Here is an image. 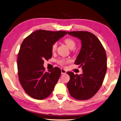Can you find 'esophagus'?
Instances as JSON below:
<instances>
[{
  "mask_svg": "<svg viewBox=\"0 0 121 121\" xmlns=\"http://www.w3.org/2000/svg\"><path fill=\"white\" fill-rule=\"evenodd\" d=\"M61 73H62V74H65L66 73V71L65 70V69H61Z\"/></svg>",
  "mask_w": 121,
  "mask_h": 121,
  "instance_id": "34e87169",
  "label": "esophagus"
}]
</instances>
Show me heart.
Instances as JSON below:
<instances>
[{
  "mask_svg": "<svg viewBox=\"0 0 121 121\" xmlns=\"http://www.w3.org/2000/svg\"><path fill=\"white\" fill-rule=\"evenodd\" d=\"M65 43L67 44L68 47L71 49H73L76 45L75 41H74L73 39L71 38H66L65 39ZM56 48H57V43L56 42H55V43H54L52 45V51H53V52L54 51H55L56 49ZM70 61H71L70 59L62 58V59H59L57 62L59 65H60L63 66L66 65L68 63L70 62Z\"/></svg>",
  "mask_w": 121,
  "mask_h": 121,
  "instance_id": "heart-1",
  "label": "heart"
}]
</instances>
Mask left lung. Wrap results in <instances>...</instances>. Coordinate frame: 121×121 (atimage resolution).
<instances>
[{"label":"left lung","mask_w":121,"mask_h":121,"mask_svg":"<svg viewBox=\"0 0 121 121\" xmlns=\"http://www.w3.org/2000/svg\"><path fill=\"white\" fill-rule=\"evenodd\" d=\"M81 40L82 48L74 64L83 69L80 75L67 72L70 79L67 86L71 96L79 100H88L98 92L103 84L107 70L105 49L94 34L87 31L68 32Z\"/></svg>","instance_id":"1"}]
</instances>
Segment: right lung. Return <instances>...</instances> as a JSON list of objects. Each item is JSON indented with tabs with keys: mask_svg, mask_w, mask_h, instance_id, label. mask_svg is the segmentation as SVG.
I'll use <instances>...</instances> for the list:
<instances>
[{
	"mask_svg": "<svg viewBox=\"0 0 121 121\" xmlns=\"http://www.w3.org/2000/svg\"><path fill=\"white\" fill-rule=\"evenodd\" d=\"M67 35L66 31L39 30L27 36L22 43L18 54L19 81L29 96L42 100L52 94L61 75L60 68L46 72L44 60L52 57V45Z\"/></svg>",
	"mask_w": 121,
	"mask_h": 121,
	"instance_id": "obj_1",
	"label": "right lung"
}]
</instances>
